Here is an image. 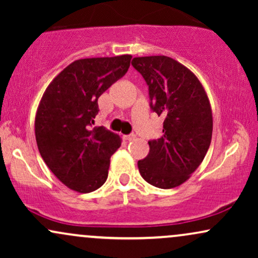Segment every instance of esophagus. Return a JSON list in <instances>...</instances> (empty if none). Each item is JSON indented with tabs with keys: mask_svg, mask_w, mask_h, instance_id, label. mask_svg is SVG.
I'll return each instance as SVG.
<instances>
[{
	"mask_svg": "<svg viewBox=\"0 0 258 258\" xmlns=\"http://www.w3.org/2000/svg\"><path fill=\"white\" fill-rule=\"evenodd\" d=\"M123 138H125L126 141H133V139L136 138V135H135V133H131V135L123 136Z\"/></svg>",
	"mask_w": 258,
	"mask_h": 258,
	"instance_id": "esophagus-1",
	"label": "esophagus"
}]
</instances>
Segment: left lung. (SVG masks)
Here are the masks:
<instances>
[{"instance_id":"obj_1","label":"left lung","mask_w":258,"mask_h":258,"mask_svg":"<svg viewBox=\"0 0 258 258\" xmlns=\"http://www.w3.org/2000/svg\"><path fill=\"white\" fill-rule=\"evenodd\" d=\"M132 65L149 86L152 110L162 116L159 139L139 160V173L149 184L176 188L190 178L205 158L212 138V110L205 88L188 68L166 55L136 57Z\"/></svg>"}]
</instances>
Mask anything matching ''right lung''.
<instances>
[{
    "instance_id": "right-lung-1",
    "label": "right lung",
    "mask_w": 258,
    "mask_h": 258,
    "mask_svg": "<svg viewBox=\"0 0 258 258\" xmlns=\"http://www.w3.org/2000/svg\"><path fill=\"white\" fill-rule=\"evenodd\" d=\"M131 54L73 61L52 80L35 116V136L43 161L63 184L91 193L108 178L110 156L121 138L94 125L98 98L127 73Z\"/></svg>"
}]
</instances>
